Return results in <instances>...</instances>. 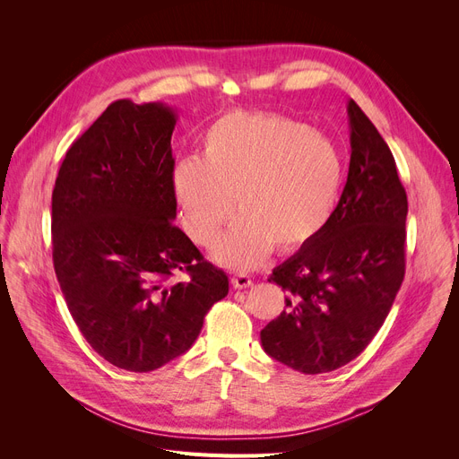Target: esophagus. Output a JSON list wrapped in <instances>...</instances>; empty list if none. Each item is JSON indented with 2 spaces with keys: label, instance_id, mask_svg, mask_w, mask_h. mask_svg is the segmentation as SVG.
Instances as JSON below:
<instances>
[{
  "label": "esophagus",
  "instance_id": "34e87169",
  "mask_svg": "<svg viewBox=\"0 0 459 459\" xmlns=\"http://www.w3.org/2000/svg\"><path fill=\"white\" fill-rule=\"evenodd\" d=\"M251 284H253V279L244 272H238V273L232 275V286L234 288H249Z\"/></svg>",
  "mask_w": 459,
  "mask_h": 459
}]
</instances>
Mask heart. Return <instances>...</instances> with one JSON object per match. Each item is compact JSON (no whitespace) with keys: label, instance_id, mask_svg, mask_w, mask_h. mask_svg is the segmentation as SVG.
Listing matches in <instances>:
<instances>
[{"label":"heart","instance_id":"heart-1","mask_svg":"<svg viewBox=\"0 0 459 459\" xmlns=\"http://www.w3.org/2000/svg\"><path fill=\"white\" fill-rule=\"evenodd\" d=\"M344 161L324 134L275 113L230 111L203 135V156L180 160L173 189L187 234L217 242L229 266H253L272 247L292 253L318 236L341 197ZM237 201L234 202L233 199Z\"/></svg>","mask_w":459,"mask_h":459}]
</instances>
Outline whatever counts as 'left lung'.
Segmentation results:
<instances>
[{"mask_svg":"<svg viewBox=\"0 0 459 459\" xmlns=\"http://www.w3.org/2000/svg\"><path fill=\"white\" fill-rule=\"evenodd\" d=\"M350 171L329 223L270 275L286 310L260 331L262 348L303 374L341 368L365 351L405 275L407 195L396 161L353 100Z\"/></svg>","mask_w":459,"mask_h":459,"instance_id":"1","label":"left lung"}]
</instances>
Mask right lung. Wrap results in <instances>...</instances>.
<instances>
[{
	"mask_svg": "<svg viewBox=\"0 0 459 459\" xmlns=\"http://www.w3.org/2000/svg\"><path fill=\"white\" fill-rule=\"evenodd\" d=\"M175 125L163 104L115 100L70 144L52 193L66 307L91 348L130 372L187 351L229 294L227 273L173 223Z\"/></svg>",
	"mask_w": 459,
	"mask_h": 459,
	"instance_id": "right-lung-1",
	"label": "right lung"
}]
</instances>
